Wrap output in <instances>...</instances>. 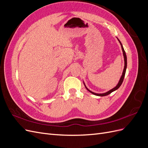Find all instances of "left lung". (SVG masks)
<instances>
[{
	"instance_id": "left-lung-1",
	"label": "left lung",
	"mask_w": 148,
	"mask_h": 148,
	"mask_svg": "<svg viewBox=\"0 0 148 148\" xmlns=\"http://www.w3.org/2000/svg\"><path fill=\"white\" fill-rule=\"evenodd\" d=\"M117 39H118V41H119V42H120V44L121 47H122V52H123V57H124L125 66H124V69H123V71L122 75V76H121V77H120V80H119V82L118 84H117V86H116L115 87H114V88H112V89H110V90H109V91H107V92H104V93H100V94H99V93H95V92H92V91H90V90H89V89H88V88L86 86V85H85L84 83L83 82V83H84V86H85V88H86L87 90H88V91L90 92L91 93L93 94V95H96V96H107V95H109V94H110L111 92H112L113 91H115V90H117V89H118L120 88V86H121V84H122V83H123V79H124V77H125V72H126L127 66V56H126V53H125V50H124V49H123V47L122 44V43H121V42L120 41V40H119L118 38H117Z\"/></svg>"
}]
</instances>
